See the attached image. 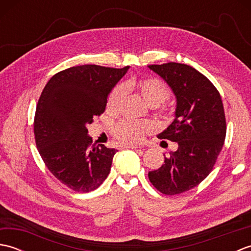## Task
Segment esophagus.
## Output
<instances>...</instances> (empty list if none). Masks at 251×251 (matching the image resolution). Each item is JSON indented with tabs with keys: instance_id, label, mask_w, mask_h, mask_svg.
<instances>
[{
	"instance_id": "34e87169",
	"label": "esophagus",
	"mask_w": 251,
	"mask_h": 251,
	"mask_svg": "<svg viewBox=\"0 0 251 251\" xmlns=\"http://www.w3.org/2000/svg\"><path fill=\"white\" fill-rule=\"evenodd\" d=\"M123 147L126 148V149H134V150H136V149H139V148H140V147L135 146V145H124Z\"/></svg>"
}]
</instances>
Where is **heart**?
<instances>
[{
  "mask_svg": "<svg viewBox=\"0 0 251 251\" xmlns=\"http://www.w3.org/2000/svg\"><path fill=\"white\" fill-rule=\"evenodd\" d=\"M135 90L150 105H157L168 99L170 92L166 84L156 77H130L123 82L122 86H116L111 90L106 99L105 109L109 113H115L120 110L125 92ZM153 129L149 122H136L123 120L113 126L112 132L117 139L128 143L140 142L146 134Z\"/></svg>",
  "mask_w": 251,
  "mask_h": 251,
  "instance_id": "1",
  "label": "heart"
}]
</instances>
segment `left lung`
<instances>
[{
	"label": "left lung",
	"mask_w": 251,
	"mask_h": 251,
	"mask_svg": "<svg viewBox=\"0 0 251 251\" xmlns=\"http://www.w3.org/2000/svg\"><path fill=\"white\" fill-rule=\"evenodd\" d=\"M149 68L177 98L176 119L157 137L178 143L165 164L149 172V180L165 195L180 194L199 185L214 169L226 134L225 109L215 85L194 68L177 62Z\"/></svg>",
	"instance_id": "8db88e82"
}]
</instances>
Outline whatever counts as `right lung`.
<instances>
[{
  "label": "right lung",
  "mask_w": 251,
  "mask_h": 251,
  "mask_svg": "<svg viewBox=\"0 0 251 251\" xmlns=\"http://www.w3.org/2000/svg\"><path fill=\"white\" fill-rule=\"evenodd\" d=\"M122 69L83 65L56 73L42 92L34 115L36 148L46 167L62 184L87 193L100 186L117 152L96 145L86 125L105 110Z\"/></svg>",
  "instance_id": "obj_1"
}]
</instances>
